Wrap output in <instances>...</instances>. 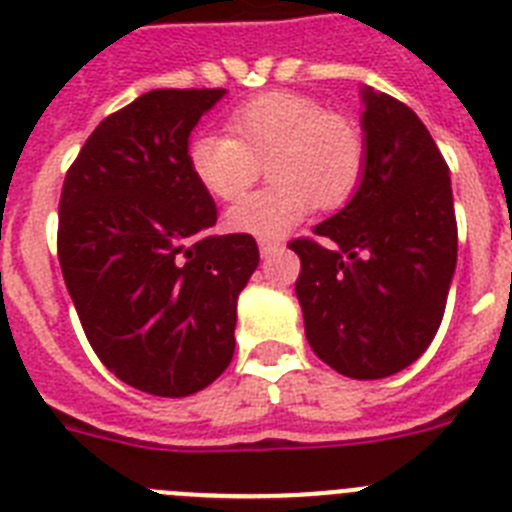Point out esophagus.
<instances>
[{"mask_svg": "<svg viewBox=\"0 0 512 512\" xmlns=\"http://www.w3.org/2000/svg\"><path fill=\"white\" fill-rule=\"evenodd\" d=\"M259 248H261V256H269V253L279 251L282 248V241H271V238H259Z\"/></svg>", "mask_w": 512, "mask_h": 512, "instance_id": "esophagus-1", "label": "esophagus"}]
</instances>
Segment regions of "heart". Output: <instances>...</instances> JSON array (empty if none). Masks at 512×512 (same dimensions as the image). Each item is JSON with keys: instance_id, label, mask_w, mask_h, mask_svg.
<instances>
[{"instance_id": "1", "label": "heart", "mask_w": 512, "mask_h": 512, "mask_svg": "<svg viewBox=\"0 0 512 512\" xmlns=\"http://www.w3.org/2000/svg\"><path fill=\"white\" fill-rule=\"evenodd\" d=\"M228 130L194 135L187 158L200 187L223 202L241 200L266 161L271 184L228 212L233 233L282 238L315 202L343 205L364 171L359 125L305 94H261L230 112Z\"/></svg>"}]
</instances>
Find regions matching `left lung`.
Returning <instances> with one entry per match:
<instances>
[{
    "label": "left lung",
    "mask_w": 512,
    "mask_h": 512,
    "mask_svg": "<svg viewBox=\"0 0 512 512\" xmlns=\"http://www.w3.org/2000/svg\"><path fill=\"white\" fill-rule=\"evenodd\" d=\"M366 158L343 210L292 241L312 351L343 377L402 372L431 346L456 271L449 166L408 104L361 89Z\"/></svg>",
    "instance_id": "left-lung-1"
}]
</instances>
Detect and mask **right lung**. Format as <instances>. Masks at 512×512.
Listing matches in <instances>:
<instances>
[{
  "mask_svg": "<svg viewBox=\"0 0 512 512\" xmlns=\"http://www.w3.org/2000/svg\"><path fill=\"white\" fill-rule=\"evenodd\" d=\"M225 89H153L97 125L66 174L58 261L94 354L156 397L228 369L251 235H207L217 207L189 169V135Z\"/></svg>",
  "mask_w": 512,
  "mask_h": 512,
  "instance_id": "right-lung-1",
  "label": "right lung"
}]
</instances>
